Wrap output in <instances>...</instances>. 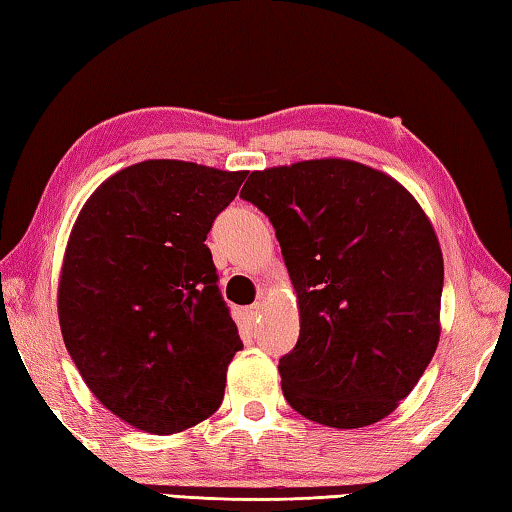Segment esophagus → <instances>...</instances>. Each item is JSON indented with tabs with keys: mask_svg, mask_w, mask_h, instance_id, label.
<instances>
[{
	"mask_svg": "<svg viewBox=\"0 0 512 512\" xmlns=\"http://www.w3.org/2000/svg\"><path fill=\"white\" fill-rule=\"evenodd\" d=\"M264 315V302H255L248 308V319L250 322H259V317Z\"/></svg>",
	"mask_w": 512,
	"mask_h": 512,
	"instance_id": "esophagus-1",
	"label": "esophagus"
}]
</instances>
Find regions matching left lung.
<instances>
[{
	"label": "left lung",
	"instance_id": "1",
	"mask_svg": "<svg viewBox=\"0 0 512 512\" xmlns=\"http://www.w3.org/2000/svg\"><path fill=\"white\" fill-rule=\"evenodd\" d=\"M242 197L273 222L297 297L286 402L330 428L388 417L442 333L444 257L424 208L395 177L339 157L253 170Z\"/></svg>",
	"mask_w": 512,
	"mask_h": 512
}]
</instances>
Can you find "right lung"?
<instances>
[{"label":"right lung","mask_w":512,"mask_h":512,"mask_svg":"<svg viewBox=\"0 0 512 512\" xmlns=\"http://www.w3.org/2000/svg\"><path fill=\"white\" fill-rule=\"evenodd\" d=\"M246 170L146 159L110 175L70 230L57 315L99 402L144 433L197 426L242 350L206 235Z\"/></svg>","instance_id":"1"}]
</instances>
